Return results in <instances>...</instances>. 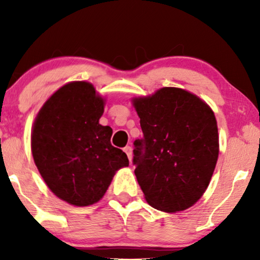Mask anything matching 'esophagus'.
Wrapping results in <instances>:
<instances>
[{"label":"esophagus","mask_w":260,"mask_h":260,"mask_svg":"<svg viewBox=\"0 0 260 260\" xmlns=\"http://www.w3.org/2000/svg\"><path fill=\"white\" fill-rule=\"evenodd\" d=\"M124 151H125V154L127 155V158H129V161L131 162V159H133V149L129 145H126L125 148H124Z\"/></svg>","instance_id":"esophagus-1"}]
</instances>
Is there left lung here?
<instances>
[{"label": "left lung", "instance_id": "left-lung-1", "mask_svg": "<svg viewBox=\"0 0 260 260\" xmlns=\"http://www.w3.org/2000/svg\"><path fill=\"white\" fill-rule=\"evenodd\" d=\"M143 138L134 142L135 175L158 211L189 208L207 189L219 156L214 112L198 95L163 87L133 99Z\"/></svg>", "mask_w": 260, "mask_h": 260}]
</instances>
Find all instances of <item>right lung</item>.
Returning <instances> with one entry per match:
<instances>
[{
	"label": "right lung",
	"instance_id": "right-lung-1",
	"mask_svg": "<svg viewBox=\"0 0 260 260\" xmlns=\"http://www.w3.org/2000/svg\"><path fill=\"white\" fill-rule=\"evenodd\" d=\"M105 101L87 81H72L54 92L33 124L31 154L49 189L73 206L104 197L116 172L129 166L111 144L112 129L99 124Z\"/></svg>",
	"mask_w": 260,
	"mask_h": 260
}]
</instances>
